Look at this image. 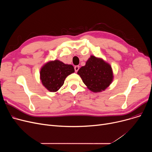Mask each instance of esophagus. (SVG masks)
<instances>
[{"mask_svg": "<svg viewBox=\"0 0 152 152\" xmlns=\"http://www.w3.org/2000/svg\"><path fill=\"white\" fill-rule=\"evenodd\" d=\"M79 66L76 65V66H75V70L76 72H77V71L79 70Z\"/></svg>", "mask_w": 152, "mask_h": 152, "instance_id": "esophagus-1", "label": "esophagus"}]
</instances>
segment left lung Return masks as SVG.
<instances>
[{
	"label": "left lung",
	"mask_w": 152,
	"mask_h": 152,
	"mask_svg": "<svg viewBox=\"0 0 152 152\" xmlns=\"http://www.w3.org/2000/svg\"><path fill=\"white\" fill-rule=\"evenodd\" d=\"M83 83L94 92L104 91L113 81V71L109 64L91 56L86 65L77 71Z\"/></svg>",
	"instance_id": "obj_1"
}]
</instances>
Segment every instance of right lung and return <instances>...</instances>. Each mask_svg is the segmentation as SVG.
<instances>
[{
	"label": "right lung",
	"mask_w": 152,
	"mask_h": 152,
	"mask_svg": "<svg viewBox=\"0 0 152 152\" xmlns=\"http://www.w3.org/2000/svg\"><path fill=\"white\" fill-rule=\"evenodd\" d=\"M74 72L72 65L55 60L45 64L41 68L40 75L45 87L50 92H56L63 85L66 77Z\"/></svg>",
	"instance_id": "1"
}]
</instances>
